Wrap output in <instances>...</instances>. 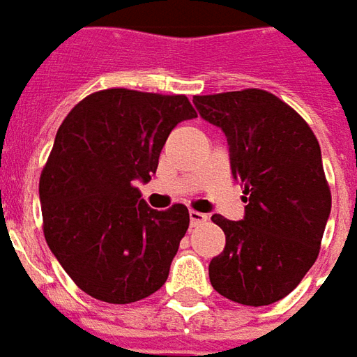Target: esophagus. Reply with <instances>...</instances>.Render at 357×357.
Instances as JSON below:
<instances>
[{
    "instance_id": "esophagus-1",
    "label": "esophagus",
    "mask_w": 357,
    "mask_h": 357,
    "mask_svg": "<svg viewBox=\"0 0 357 357\" xmlns=\"http://www.w3.org/2000/svg\"><path fill=\"white\" fill-rule=\"evenodd\" d=\"M189 222H191V226H199V224L206 222V214L197 213V211H189Z\"/></svg>"
}]
</instances>
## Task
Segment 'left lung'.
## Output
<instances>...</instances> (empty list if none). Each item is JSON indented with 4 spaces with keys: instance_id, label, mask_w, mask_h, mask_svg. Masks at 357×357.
I'll return each mask as SVG.
<instances>
[{
    "instance_id": "obj_1",
    "label": "left lung",
    "mask_w": 357,
    "mask_h": 357,
    "mask_svg": "<svg viewBox=\"0 0 357 357\" xmlns=\"http://www.w3.org/2000/svg\"><path fill=\"white\" fill-rule=\"evenodd\" d=\"M193 102L228 139L231 176L248 203L243 220L213 216L226 248L208 265L211 284L241 305L282 300L317 261L331 214L317 137L268 91L204 94Z\"/></svg>"
}]
</instances>
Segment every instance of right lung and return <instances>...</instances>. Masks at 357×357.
Here are the masks:
<instances>
[{
	"label": "right lung",
	"mask_w": 357,
	"mask_h": 357,
	"mask_svg": "<svg viewBox=\"0 0 357 357\" xmlns=\"http://www.w3.org/2000/svg\"><path fill=\"white\" fill-rule=\"evenodd\" d=\"M191 118L185 94L106 89L59 126L40 174L42 228L84 294L133 303L164 286L189 211L179 203L154 211L135 181L151 179L172 129Z\"/></svg>",
	"instance_id": "obj_1"
}]
</instances>
